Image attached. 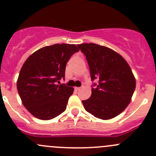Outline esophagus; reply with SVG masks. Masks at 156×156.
<instances>
[{
    "label": "esophagus",
    "instance_id": "34e87169",
    "mask_svg": "<svg viewBox=\"0 0 156 156\" xmlns=\"http://www.w3.org/2000/svg\"><path fill=\"white\" fill-rule=\"evenodd\" d=\"M80 89H81V87H75V90H76V91H79Z\"/></svg>",
    "mask_w": 156,
    "mask_h": 156
}]
</instances>
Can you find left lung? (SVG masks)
I'll use <instances>...</instances> for the list:
<instances>
[{"instance_id": "obj_1", "label": "left lung", "mask_w": 156, "mask_h": 156, "mask_svg": "<svg viewBox=\"0 0 156 156\" xmlns=\"http://www.w3.org/2000/svg\"><path fill=\"white\" fill-rule=\"evenodd\" d=\"M89 66L91 80L98 84L91 89V95L83 101L84 108L103 120L119 115L131 102L136 80L124 58L113 49L95 43L77 45Z\"/></svg>"}]
</instances>
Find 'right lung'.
Here are the masks:
<instances>
[{"mask_svg": "<svg viewBox=\"0 0 156 156\" xmlns=\"http://www.w3.org/2000/svg\"><path fill=\"white\" fill-rule=\"evenodd\" d=\"M75 44H54L32 53L21 68L17 89L22 104L36 118L49 120L63 113L73 88L57 85L65 78L66 65L75 52Z\"/></svg>", "mask_w": 156, "mask_h": 156, "instance_id": "1", "label": "right lung"}]
</instances>
